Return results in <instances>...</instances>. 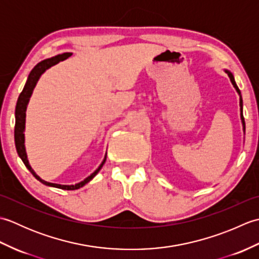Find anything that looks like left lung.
<instances>
[{
    "mask_svg": "<svg viewBox=\"0 0 259 259\" xmlns=\"http://www.w3.org/2000/svg\"><path fill=\"white\" fill-rule=\"evenodd\" d=\"M225 72H226V73L228 74L229 79H230V81H232V83H233L234 88H235V89H236V91L238 92V95H239V97H240V99H239V106H240V118H241V122H243V128H244V131H245V119H244V115H243V99H241L240 90L238 89L237 84H236V82H235V78H234L233 73L230 72V71H228V70H225Z\"/></svg>",
    "mask_w": 259,
    "mask_h": 259,
    "instance_id": "1",
    "label": "left lung"
}]
</instances>
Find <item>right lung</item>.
<instances>
[{"mask_svg":"<svg viewBox=\"0 0 259 259\" xmlns=\"http://www.w3.org/2000/svg\"><path fill=\"white\" fill-rule=\"evenodd\" d=\"M72 53H62V54H58V56L50 58V59H46L43 61L38 62L34 68L32 69V71L29 74V78L26 80V83L23 88V90L20 93L18 102H16V107H15V126H14V140H15V147H16V151H18V155L22 159V161L25 164V167L30 170V172L34 176V177L42 183L43 185L49 186V187H54V188H60V189H64V190H75L79 189L81 187H83L85 184L89 183L90 180L95 178V176L100 171V169L106 162L107 159V153L104 156L103 161L101 162L100 166L96 170L95 172H92L89 177H87L84 180H82L81 183H78L75 185H59V184H52V183H48V181L41 179L34 172L30 166L29 160H27V156L25 152V146H24V129H25V111H26V107L27 103H29L30 98L32 96L33 89H34L36 85V82L40 79V76L46 72V71L59 63L60 61H63V60L68 59L71 57Z\"/></svg>","mask_w":259,"mask_h":259,"instance_id":"right-lung-1","label":"right lung"}]
</instances>
